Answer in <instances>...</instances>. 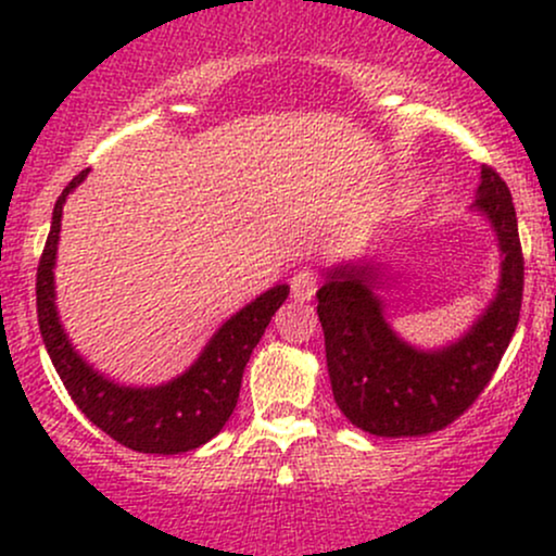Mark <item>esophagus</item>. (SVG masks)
Instances as JSON below:
<instances>
[{"label":"esophagus","instance_id":"34e87169","mask_svg":"<svg viewBox=\"0 0 556 556\" xmlns=\"http://www.w3.org/2000/svg\"><path fill=\"white\" fill-rule=\"evenodd\" d=\"M290 290H292V300H298V303H308L318 290V274L314 269H300L298 274H292Z\"/></svg>","mask_w":556,"mask_h":556}]
</instances>
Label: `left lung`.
I'll return each mask as SVG.
<instances>
[{"label": "left lung", "instance_id": "8db88e82", "mask_svg": "<svg viewBox=\"0 0 556 556\" xmlns=\"http://www.w3.org/2000/svg\"><path fill=\"white\" fill-rule=\"evenodd\" d=\"M473 212L489 222L500 245L496 295L473 327L442 348L402 340L387 321L384 264L350 261L324 271L316 292L334 402L344 418L376 437H426L473 405L518 329L522 251L513 195L483 164Z\"/></svg>", "mask_w": 556, "mask_h": 556}]
</instances>
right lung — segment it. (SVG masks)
I'll use <instances>...</instances> for the list:
<instances>
[{
  "instance_id": "obj_1",
  "label": "right lung",
  "mask_w": 556,
  "mask_h": 556,
  "mask_svg": "<svg viewBox=\"0 0 556 556\" xmlns=\"http://www.w3.org/2000/svg\"><path fill=\"white\" fill-rule=\"evenodd\" d=\"M86 177L88 169H83L56 198L52 229H49L47 245L38 261L36 305L47 353L83 416L104 433H110L114 442L125 444L127 450L146 452V455L190 452L225 429L235 405H238L245 363L251 361L253 348L269 327L271 316L290 295V287H271L264 295L251 300L245 308H240L238 314L229 316L214 331L193 366L185 368L175 379L159 387H125L106 379L104 374L93 371V366H88L73 348L54 303V264L62 229V206Z\"/></svg>"
}]
</instances>
